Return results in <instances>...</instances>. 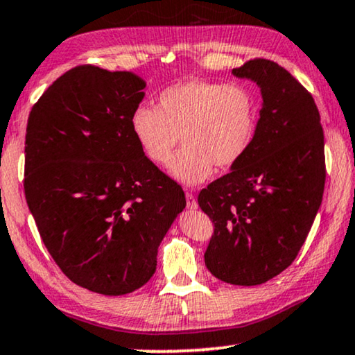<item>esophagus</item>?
I'll use <instances>...</instances> for the list:
<instances>
[{
  "label": "esophagus",
  "mask_w": 355,
  "mask_h": 355,
  "mask_svg": "<svg viewBox=\"0 0 355 355\" xmlns=\"http://www.w3.org/2000/svg\"><path fill=\"white\" fill-rule=\"evenodd\" d=\"M185 198H187V208H188V209H196V208H198V203H196V198L191 195V193L187 191Z\"/></svg>",
  "instance_id": "obj_1"
}]
</instances>
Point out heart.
Wrapping results in <instances>:
<instances>
[{
	"instance_id": "b5f03b06",
	"label": "heart",
	"mask_w": 355,
	"mask_h": 355,
	"mask_svg": "<svg viewBox=\"0 0 355 355\" xmlns=\"http://www.w3.org/2000/svg\"><path fill=\"white\" fill-rule=\"evenodd\" d=\"M259 124L257 103L242 85L190 80L165 88L159 107L139 105L131 129L152 164L167 165L178 141L183 149L170 173L183 185H200L214 168H232L252 146Z\"/></svg>"
}]
</instances>
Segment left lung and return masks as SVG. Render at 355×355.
I'll use <instances>...</instances> for the list:
<instances>
[{
    "label": "left lung",
    "mask_w": 355,
    "mask_h": 355,
    "mask_svg": "<svg viewBox=\"0 0 355 355\" xmlns=\"http://www.w3.org/2000/svg\"><path fill=\"white\" fill-rule=\"evenodd\" d=\"M257 83L262 110L254 142L230 173L200 191L214 224L208 270L231 285L266 284L293 262L324 191V134L315 100L266 58L232 70Z\"/></svg>",
    "instance_id": "left-lung-1"
}]
</instances>
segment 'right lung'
<instances>
[{"mask_svg": "<svg viewBox=\"0 0 355 355\" xmlns=\"http://www.w3.org/2000/svg\"><path fill=\"white\" fill-rule=\"evenodd\" d=\"M146 82L132 71H65L29 113L24 191L44 244L73 284L131 293L150 280L185 193L131 129Z\"/></svg>", "mask_w": 355, "mask_h": 355, "instance_id": "obj_1", "label": "right lung"}]
</instances>
